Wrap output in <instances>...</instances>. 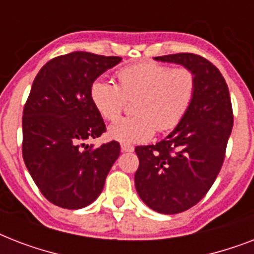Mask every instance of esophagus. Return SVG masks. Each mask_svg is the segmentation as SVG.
Instances as JSON below:
<instances>
[{
    "mask_svg": "<svg viewBox=\"0 0 254 254\" xmlns=\"http://www.w3.org/2000/svg\"><path fill=\"white\" fill-rule=\"evenodd\" d=\"M133 150H134V147L131 146V145H127V143L121 145V151H124V153H131Z\"/></svg>",
    "mask_w": 254,
    "mask_h": 254,
    "instance_id": "34e87169",
    "label": "esophagus"
}]
</instances>
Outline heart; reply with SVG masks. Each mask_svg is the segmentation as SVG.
Returning <instances> with one entry per match:
<instances>
[{
  "mask_svg": "<svg viewBox=\"0 0 254 254\" xmlns=\"http://www.w3.org/2000/svg\"><path fill=\"white\" fill-rule=\"evenodd\" d=\"M120 85L97 77L89 96L100 115L113 121L123 112L127 97H135L137 115L117 120L108 127L109 138L121 143L146 142L155 130L177 127L192 105L196 83L187 68H171L154 62L123 67L117 71Z\"/></svg>",
  "mask_w": 254,
  "mask_h": 254,
  "instance_id": "1",
  "label": "heart"
}]
</instances>
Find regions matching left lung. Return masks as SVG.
Segmentation results:
<instances>
[{"mask_svg":"<svg viewBox=\"0 0 254 254\" xmlns=\"http://www.w3.org/2000/svg\"><path fill=\"white\" fill-rule=\"evenodd\" d=\"M154 59L183 65L196 83L181 124L155 145L135 147L134 183L141 200L155 212L174 215L200 201L216 179L232 131V105L224 77L204 58L182 53Z\"/></svg>","mask_w":254,"mask_h":254,"instance_id":"left-lung-1","label":"left lung"}]
</instances>
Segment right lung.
Returning <instances> with one entry per match:
<instances>
[{"mask_svg":"<svg viewBox=\"0 0 254 254\" xmlns=\"http://www.w3.org/2000/svg\"><path fill=\"white\" fill-rule=\"evenodd\" d=\"M121 61L75 51L51 59L34 79L22 117V155L38 189L58 207L80 209L93 203L119 158L116 141L96 147L83 142L105 131L91 84Z\"/></svg>","mask_w":254,"mask_h":254,"instance_id":"obj_1","label":"right lung"}]
</instances>
